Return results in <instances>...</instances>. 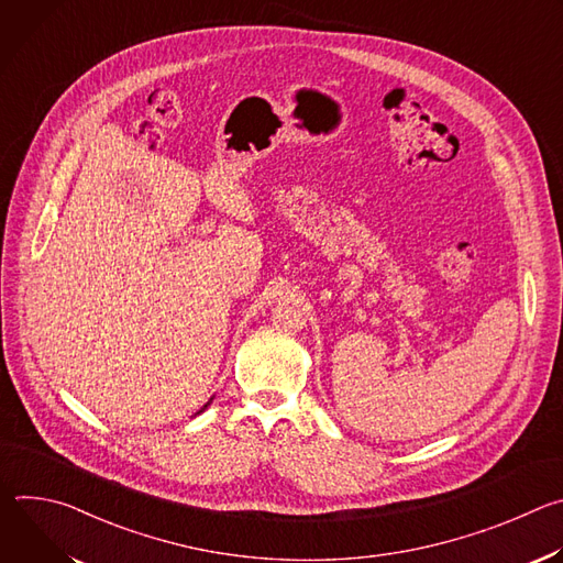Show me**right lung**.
<instances>
[{
	"label": "right lung",
	"instance_id": "obj_1",
	"mask_svg": "<svg viewBox=\"0 0 563 563\" xmlns=\"http://www.w3.org/2000/svg\"><path fill=\"white\" fill-rule=\"evenodd\" d=\"M205 408H207V406H205Z\"/></svg>",
	"mask_w": 563,
	"mask_h": 563
}]
</instances>
